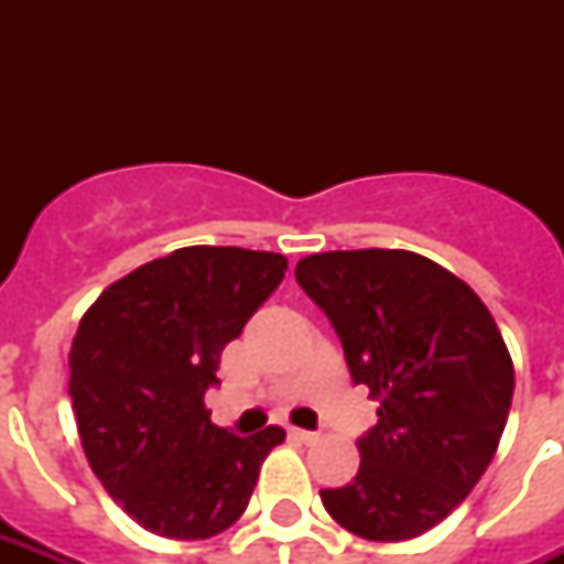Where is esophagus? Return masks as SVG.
<instances>
[{
	"instance_id": "obj_1",
	"label": "esophagus",
	"mask_w": 564,
	"mask_h": 564,
	"mask_svg": "<svg viewBox=\"0 0 564 564\" xmlns=\"http://www.w3.org/2000/svg\"><path fill=\"white\" fill-rule=\"evenodd\" d=\"M290 436L301 445H316L318 442V433H313V430H290Z\"/></svg>"
}]
</instances>
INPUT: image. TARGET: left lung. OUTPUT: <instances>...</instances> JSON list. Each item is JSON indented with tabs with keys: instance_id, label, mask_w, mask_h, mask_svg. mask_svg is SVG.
Wrapping results in <instances>:
<instances>
[{
	"instance_id": "1",
	"label": "left lung",
	"mask_w": 564,
	"mask_h": 564,
	"mask_svg": "<svg viewBox=\"0 0 564 564\" xmlns=\"http://www.w3.org/2000/svg\"><path fill=\"white\" fill-rule=\"evenodd\" d=\"M301 290L343 339L377 424L360 471L322 489L336 524L369 542H406L463 503L507 427L516 369L489 307L456 274L401 248L310 254Z\"/></svg>"
}]
</instances>
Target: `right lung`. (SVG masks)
I'll return each mask as SVG.
<instances>
[{
  "instance_id": "1",
  "label": "right lung",
  "mask_w": 564,
  "mask_h": 564,
  "mask_svg": "<svg viewBox=\"0 0 564 564\" xmlns=\"http://www.w3.org/2000/svg\"><path fill=\"white\" fill-rule=\"evenodd\" d=\"M286 272V257L178 248L110 283L69 348V398L93 474L137 524L210 539L246 512L286 433L237 436L204 406L219 357Z\"/></svg>"
}]
</instances>
